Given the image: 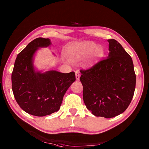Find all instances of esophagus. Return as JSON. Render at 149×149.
Listing matches in <instances>:
<instances>
[{
  "instance_id": "obj_1",
  "label": "esophagus",
  "mask_w": 149,
  "mask_h": 149,
  "mask_svg": "<svg viewBox=\"0 0 149 149\" xmlns=\"http://www.w3.org/2000/svg\"><path fill=\"white\" fill-rule=\"evenodd\" d=\"M75 74L76 80H79L80 77V75L79 71H78V70H76V71H75Z\"/></svg>"
}]
</instances>
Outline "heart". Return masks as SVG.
Segmentation results:
<instances>
[{"mask_svg":"<svg viewBox=\"0 0 149 149\" xmlns=\"http://www.w3.org/2000/svg\"><path fill=\"white\" fill-rule=\"evenodd\" d=\"M101 52L99 46L92 42L82 43L75 46H69L66 50L68 58L70 61H78L83 59L89 54V60L97 57Z\"/></svg>","mask_w":149,"mask_h":149,"instance_id":"heart-1","label":"heart"}]
</instances>
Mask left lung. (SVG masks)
<instances>
[{"instance_id": "obj_1", "label": "left lung", "mask_w": 149, "mask_h": 149, "mask_svg": "<svg viewBox=\"0 0 149 149\" xmlns=\"http://www.w3.org/2000/svg\"><path fill=\"white\" fill-rule=\"evenodd\" d=\"M106 58L80 70L83 101L96 116L113 118L126 110L134 97L136 75L129 54L116 40L109 39Z\"/></svg>"}]
</instances>
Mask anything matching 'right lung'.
<instances>
[{
	"mask_svg": "<svg viewBox=\"0 0 149 149\" xmlns=\"http://www.w3.org/2000/svg\"><path fill=\"white\" fill-rule=\"evenodd\" d=\"M51 45L50 39L38 37L17 56L11 75L12 89L17 103L26 113L44 116L57 112L66 91L75 81L74 72L37 70L34 57L40 48Z\"/></svg>",
	"mask_w": 149,
	"mask_h": 149,
	"instance_id": "1",
	"label": "right lung"
}]
</instances>
